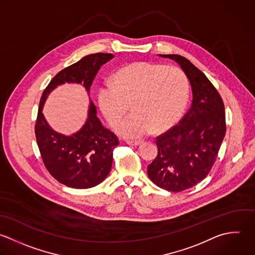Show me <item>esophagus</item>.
Segmentation results:
<instances>
[{
    "label": "esophagus",
    "mask_w": 255,
    "mask_h": 255,
    "mask_svg": "<svg viewBox=\"0 0 255 255\" xmlns=\"http://www.w3.org/2000/svg\"><path fill=\"white\" fill-rule=\"evenodd\" d=\"M143 142L142 141H127V144L130 145V146H139L141 145Z\"/></svg>",
    "instance_id": "34e87169"
}]
</instances>
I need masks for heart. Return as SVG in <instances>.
I'll return each instance as SVG.
<instances>
[{
  "label": "heart",
  "instance_id": "heart-1",
  "mask_svg": "<svg viewBox=\"0 0 255 255\" xmlns=\"http://www.w3.org/2000/svg\"><path fill=\"white\" fill-rule=\"evenodd\" d=\"M190 97L183 69L161 63L136 62L120 68L98 91V103L109 124H116L130 107L133 112L115 130L125 138L161 132L182 118Z\"/></svg>",
  "mask_w": 255,
  "mask_h": 255
}]
</instances>
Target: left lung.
I'll return each instance as SVG.
<instances>
[{"label":"left lung","mask_w":255,"mask_h":255,"mask_svg":"<svg viewBox=\"0 0 255 255\" xmlns=\"http://www.w3.org/2000/svg\"><path fill=\"white\" fill-rule=\"evenodd\" d=\"M175 60L192 86L193 102L178 125L157 137L158 155L148 166V176L158 187L182 192L203 181L212 170L226 135L224 101L208 77L189 59L160 54Z\"/></svg>","instance_id":"obj_1"}]
</instances>
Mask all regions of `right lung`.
Instances as JSON below:
<instances>
[{
  "instance_id": "1",
  "label": "right lung",
  "mask_w": 255,
  "mask_h": 255,
  "mask_svg": "<svg viewBox=\"0 0 255 255\" xmlns=\"http://www.w3.org/2000/svg\"><path fill=\"white\" fill-rule=\"evenodd\" d=\"M112 53H93L59 71L44 89L35 122L36 143L49 174L59 183L74 189H88L103 182L110 173L117 136L106 129L90 100L84 125L70 136L53 130L42 114L49 93L64 83L82 84L89 95L100 67L112 59Z\"/></svg>"
}]
</instances>
